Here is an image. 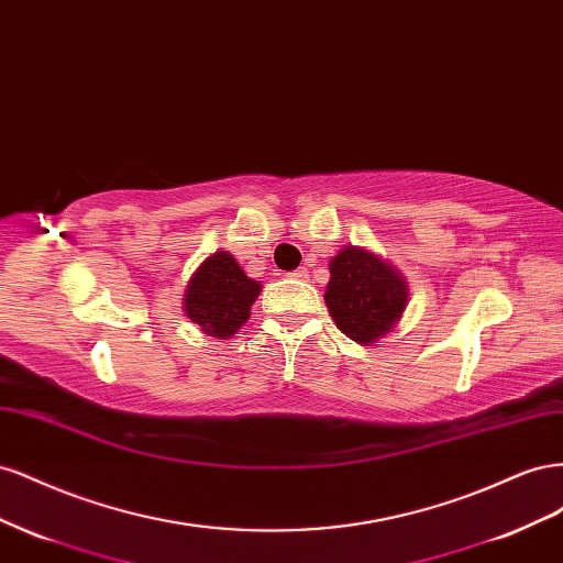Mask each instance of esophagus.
Listing matches in <instances>:
<instances>
[{"label": "esophagus", "instance_id": "1", "mask_svg": "<svg viewBox=\"0 0 563 563\" xmlns=\"http://www.w3.org/2000/svg\"><path fill=\"white\" fill-rule=\"evenodd\" d=\"M288 277H294V279H308V269H305V267H300V269H294L291 275H288Z\"/></svg>", "mask_w": 563, "mask_h": 563}]
</instances>
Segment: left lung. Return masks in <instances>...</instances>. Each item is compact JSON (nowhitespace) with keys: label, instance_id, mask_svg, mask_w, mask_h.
Segmentation results:
<instances>
[{"label":"left lung","instance_id":"1","mask_svg":"<svg viewBox=\"0 0 563 563\" xmlns=\"http://www.w3.org/2000/svg\"><path fill=\"white\" fill-rule=\"evenodd\" d=\"M327 308L335 327L360 345L376 343L395 329L408 305L401 272L366 249L345 246L333 255Z\"/></svg>","mask_w":563,"mask_h":563}]
</instances>
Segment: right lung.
I'll use <instances>...</instances> for the list:
<instances>
[{
    "instance_id": "obj_1",
    "label": "right lung",
    "mask_w": 563,
    "mask_h": 563,
    "mask_svg": "<svg viewBox=\"0 0 563 563\" xmlns=\"http://www.w3.org/2000/svg\"><path fill=\"white\" fill-rule=\"evenodd\" d=\"M258 294L261 284L249 279L228 251H216L185 288V314L207 335L225 340L249 321Z\"/></svg>"
}]
</instances>
